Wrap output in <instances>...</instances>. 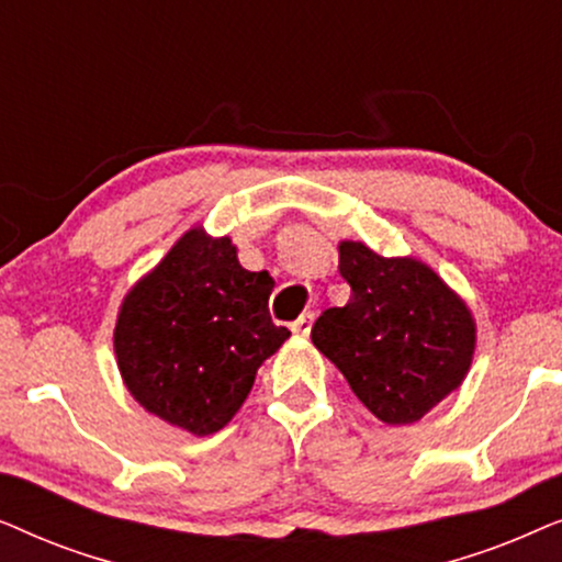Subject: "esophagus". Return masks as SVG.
<instances>
[{"label": "esophagus", "mask_w": 562, "mask_h": 562, "mask_svg": "<svg viewBox=\"0 0 562 562\" xmlns=\"http://www.w3.org/2000/svg\"><path fill=\"white\" fill-rule=\"evenodd\" d=\"M312 322H314V312H304L302 317H299L294 325H291V329H294L296 335H310L312 333Z\"/></svg>", "instance_id": "34e87169"}]
</instances>
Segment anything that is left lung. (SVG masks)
I'll return each mask as SVG.
<instances>
[{
  "instance_id": "8db88e82",
  "label": "left lung",
  "mask_w": 562,
  "mask_h": 562,
  "mask_svg": "<svg viewBox=\"0 0 562 562\" xmlns=\"http://www.w3.org/2000/svg\"><path fill=\"white\" fill-rule=\"evenodd\" d=\"M350 299L319 314L312 342L386 425H412L460 386L473 360L468 306L432 268L381 258L363 243L340 245Z\"/></svg>"
}]
</instances>
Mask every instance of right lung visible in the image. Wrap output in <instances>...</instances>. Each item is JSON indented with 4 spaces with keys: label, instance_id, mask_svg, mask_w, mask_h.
Listing matches in <instances>:
<instances>
[{
    "label": "right lung",
    "instance_id": "right-lung-1",
    "mask_svg": "<svg viewBox=\"0 0 562 562\" xmlns=\"http://www.w3.org/2000/svg\"><path fill=\"white\" fill-rule=\"evenodd\" d=\"M273 286L268 271H245L229 237L183 235L120 310L114 352L130 394L191 435L225 427L291 335L268 312Z\"/></svg>",
    "mask_w": 562,
    "mask_h": 562
}]
</instances>
